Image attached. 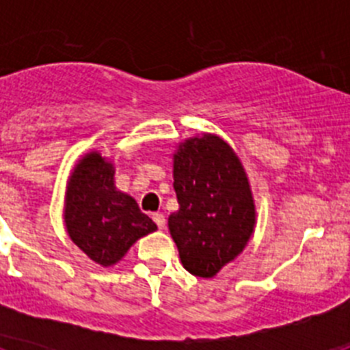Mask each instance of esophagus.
Wrapping results in <instances>:
<instances>
[{"label":"esophagus","instance_id":"1","mask_svg":"<svg viewBox=\"0 0 350 350\" xmlns=\"http://www.w3.org/2000/svg\"><path fill=\"white\" fill-rule=\"evenodd\" d=\"M152 219H154V222H156L159 230H165V228H166V219H165V215H163V213H154Z\"/></svg>","mask_w":350,"mask_h":350}]
</instances>
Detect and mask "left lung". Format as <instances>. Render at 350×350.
<instances>
[{
    "label": "left lung",
    "mask_w": 350,
    "mask_h": 350,
    "mask_svg": "<svg viewBox=\"0 0 350 350\" xmlns=\"http://www.w3.org/2000/svg\"><path fill=\"white\" fill-rule=\"evenodd\" d=\"M178 210L168 230L189 273L212 279L233 261L254 233L256 205L249 177L231 145L203 133L173 154Z\"/></svg>",
    "instance_id": "8db88e82"
}]
</instances>
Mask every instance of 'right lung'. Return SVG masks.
I'll list each match as a JSON object with an SVG mask.
<instances>
[{"mask_svg": "<svg viewBox=\"0 0 350 350\" xmlns=\"http://www.w3.org/2000/svg\"><path fill=\"white\" fill-rule=\"evenodd\" d=\"M64 224L71 242L101 267H113L133 243L157 230L135 198L116 187V166L91 150L71 170L64 193Z\"/></svg>", "mask_w": 350, "mask_h": 350, "instance_id": "add662e5", "label": "right lung"}]
</instances>
